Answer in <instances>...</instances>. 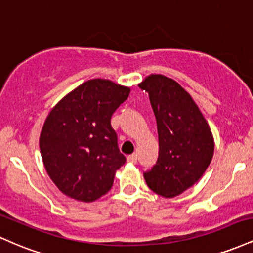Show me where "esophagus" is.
Segmentation results:
<instances>
[{
  "mask_svg": "<svg viewBox=\"0 0 253 253\" xmlns=\"http://www.w3.org/2000/svg\"><path fill=\"white\" fill-rule=\"evenodd\" d=\"M136 161H138V156H136L135 153H133V155H130V156L127 157V162H129V163L135 164Z\"/></svg>",
  "mask_w": 253,
  "mask_h": 253,
  "instance_id": "esophagus-1",
  "label": "esophagus"
}]
</instances>
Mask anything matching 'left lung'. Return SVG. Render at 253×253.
<instances>
[{
    "label": "left lung",
    "instance_id": "1",
    "mask_svg": "<svg viewBox=\"0 0 253 253\" xmlns=\"http://www.w3.org/2000/svg\"><path fill=\"white\" fill-rule=\"evenodd\" d=\"M149 94L157 120L159 152L156 164L145 171L151 190L175 197L200 179L214 153L207 121L184 89L163 75H151L139 84Z\"/></svg>",
    "mask_w": 253,
    "mask_h": 253
}]
</instances>
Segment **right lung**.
<instances>
[{
  "mask_svg": "<svg viewBox=\"0 0 253 253\" xmlns=\"http://www.w3.org/2000/svg\"><path fill=\"white\" fill-rule=\"evenodd\" d=\"M130 89L90 80L66 95L43 124L39 146L48 176L65 195L91 202L108 193L126 162L110 119Z\"/></svg>",
  "mask_w": 253,
  "mask_h": 253,
  "instance_id": "obj_1",
  "label": "right lung"
}]
</instances>
